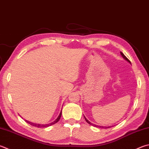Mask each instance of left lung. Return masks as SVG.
I'll return each mask as SVG.
<instances>
[{
	"instance_id": "1",
	"label": "left lung",
	"mask_w": 149,
	"mask_h": 149,
	"mask_svg": "<svg viewBox=\"0 0 149 149\" xmlns=\"http://www.w3.org/2000/svg\"><path fill=\"white\" fill-rule=\"evenodd\" d=\"M120 54H121V55L122 56H123V57L124 58V59H125V60L126 61H128V63H130V60H129V59L128 58H127L126 57V56H125V55H124V54L123 53H122L121 52V51H120ZM85 120L86 121V123H88L89 124H91V125L92 126H96V127H98V128H104V126H97V125H96V124H93V123H90V122H89L87 119H86V118L85 117ZM105 128H110V126H108V127H105Z\"/></svg>"
}]
</instances>
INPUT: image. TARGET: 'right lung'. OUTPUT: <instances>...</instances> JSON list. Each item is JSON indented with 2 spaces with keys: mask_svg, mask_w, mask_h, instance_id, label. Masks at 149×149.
I'll list each match as a JSON object with an SVG mask.
<instances>
[{
  "mask_svg": "<svg viewBox=\"0 0 149 149\" xmlns=\"http://www.w3.org/2000/svg\"><path fill=\"white\" fill-rule=\"evenodd\" d=\"M61 115H62V111L61 112L60 115H59V116L58 117V118H56V119L55 121H53V122H52V123H49V124H36V123H31V122H29V121L26 120H25V121L26 122V123H29V124H31V125L33 126L38 127V128H45V127L50 126H51V125H53V124H55V123H57V122H58L59 120H60L61 117Z\"/></svg>",
  "mask_w": 149,
  "mask_h": 149,
  "instance_id": "obj_1",
  "label": "right lung"
}]
</instances>
